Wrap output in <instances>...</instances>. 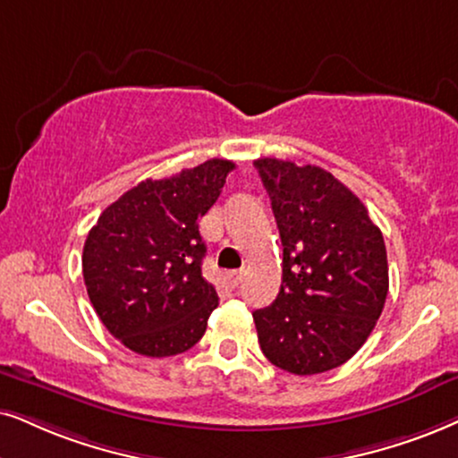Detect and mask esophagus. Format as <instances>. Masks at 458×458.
<instances>
[{
  "label": "esophagus",
  "instance_id": "esophagus-1",
  "mask_svg": "<svg viewBox=\"0 0 458 458\" xmlns=\"http://www.w3.org/2000/svg\"><path fill=\"white\" fill-rule=\"evenodd\" d=\"M242 272L241 270H233V272H225V281H228L230 287H239V283L242 281Z\"/></svg>",
  "mask_w": 458,
  "mask_h": 458
}]
</instances>
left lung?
<instances>
[{
    "mask_svg": "<svg viewBox=\"0 0 458 458\" xmlns=\"http://www.w3.org/2000/svg\"><path fill=\"white\" fill-rule=\"evenodd\" d=\"M270 196L283 242L275 302L253 312L270 363L298 376L343 366L385 309L389 264L366 205L321 166L253 162Z\"/></svg>",
    "mask_w": 458,
    "mask_h": 458,
    "instance_id": "obj_1",
    "label": "left lung"
}]
</instances>
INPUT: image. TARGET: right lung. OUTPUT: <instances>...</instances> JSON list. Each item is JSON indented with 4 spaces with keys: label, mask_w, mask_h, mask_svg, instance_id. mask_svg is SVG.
Masks as SVG:
<instances>
[{
    "label": "right lung",
    "mask_w": 458,
    "mask_h": 458,
    "mask_svg": "<svg viewBox=\"0 0 458 458\" xmlns=\"http://www.w3.org/2000/svg\"><path fill=\"white\" fill-rule=\"evenodd\" d=\"M234 162L211 158L166 179H146L112 202L84 242L86 292L107 332L146 357L192 349L217 309L202 276L199 219Z\"/></svg>",
    "instance_id": "right-lung-1"
}]
</instances>
